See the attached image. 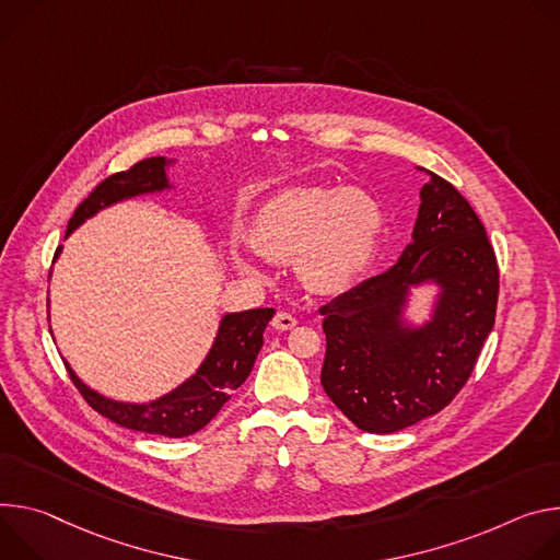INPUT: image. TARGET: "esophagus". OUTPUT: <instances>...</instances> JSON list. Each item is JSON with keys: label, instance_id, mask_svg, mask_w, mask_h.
I'll use <instances>...</instances> for the list:
<instances>
[{"label": "esophagus", "instance_id": "1", "mask_svg": "<svg viewBox=\"0 0 560 560\" xmlns=\"http://www.w3.org/2000/svg\"><path fill=\"white\" fill-rule=\"evenodd\" d=\"M298 325V320L291 316V314H287V312H278L276 316H273V320H271V327L276 329V331H289V329H293Z\"/></svg>", "mask_w": 560, "mask_h": 560}]
</instances>
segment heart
<instances>
[{"mask_svg": "<svg viewBox=\"0 0 560 560\" xmlns=\"http://www.w3.org/2000/svg\"><path fill=\"white\" fill-rule=\"evenodd\" d=\"M383 229L378 202L355 186H302L269 200L252 231L256 252L267 260L295 262L300 282L323 295L349 289L371 265ZM248 273L256 262L237 258Z\"/></svg>", "mask_w": 560, "mask_h": 560, "instance_id": "1", "label": "heart"}]
</instances>
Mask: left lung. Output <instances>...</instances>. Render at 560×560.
Segmentation results:
<instances>
[{
	"label": "left lung",
	"mask_w": 560,
	"mask_h": 560,
	"mask_svg": "<svg viewBox=\"0 0 560 560\" xmlns=\"http://www.w3.org/2000/svg\"><path fill=\"white\" fill-rule=\"evenodd\" d=\"M416 288L434 291L420 322L410 316ZM495 302L499 265L482 222L429 171L398 262L320 308L327 396L369 433H394L439 413L474 371Z\"/></svg>",
	"instance_id": "obj_1"
}]
</instances>
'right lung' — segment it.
<instances>
[{
    "label": "right lung",
    "instance_id": "add662e5",
    "mask_svg": "<svg viewBox=\"0 0 560 560\" xmlns=\"http://www.w3.org/2000/svg\"><path fill=\"white\" fill-rule=\"evenodd\" d=\"M171 162L173 160L166 158H149L138 162L129 171L106 177L75 209V215L71 218L67 229V237H71V233L80 229L86 220L95 218L100 211L113 205L140 196L175 191L177 186L171 182L166 171ZM61 248L65 246L57 248L55 260L59 258ZM273 314L276 308H248V312L224 314L218 323V331L207 355L194 374L168 394L149 402H127L108 398L89 387L75 374V369L67 360L65 362L80 394L104 418L127 429L158 433V436L166 439H184L207 427L218 416L222 405L231 398V392L237 389L248 378V374H252L254 362L265 342L262 334Z\"/></svg>",
    "mask_w": 560,
    "mask_h": 560
}]
</instances>
